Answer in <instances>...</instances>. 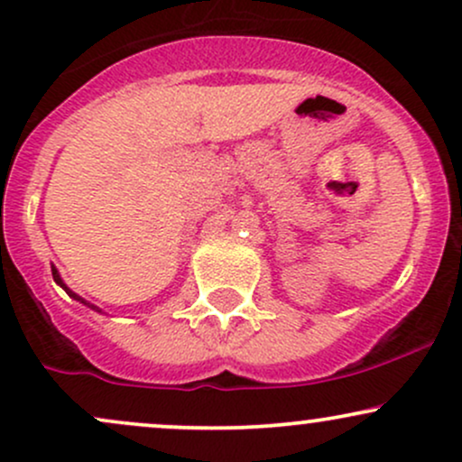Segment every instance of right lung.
<instances>
[{
    "label": "right lung",
    "instance_id": "add662e5",
    "mask_svg": "<svg viewBox=\"0 0 462 462\" xmlns=\"http://www.w3.org/2000/svg\"><path fill=\"white\" fill-rule=\"evenodd\" d=\"M51 275H54V280H56V284H60L62 286V289H65L67 291V293L69 295H71V298L73 300H78V301H82V304H87V306H91V309H95V310H97V306H93V304H88V301H84L82 298H79V295H76V293H73V291H69L67 289V286H65V282H62V280H60V275H58V272H56V267H51Z\"/></svg>",
    "mask_w": 462,
    "mask_h": 462
}]
</instances>
